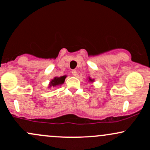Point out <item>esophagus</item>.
Instances as JSON below:
<instances>
[{
  "instance_id": "esophagus-1",
  "label": "esophagus",
  "mask_w": 150,
  "mask_h": 150,
  "mask_svg": "<svg viewBox=\"0 0 150 150\" xmlns=\"http://www.w3.org/2000/svg\"><path fill=\"white\" fill-rule=\"evenodd\" d=\"M72 74L73 76H76L77 75V71L76 70H72Z\"/></svg>"
}]
</instances>
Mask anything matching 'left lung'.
<instances>
[{
    "instance_id": "left-lung-1",
    "label": "left lung",
    "mask_w": 150,
    "mask_h": 150,
    "mask_svg": "<svg viewBox=\"0 0 150 150\" xmlns=\"http://www.w3.org/2000/svg\"><path fill=\"white\" fill-rule=\"evenodd\" d=\"M87 80H88V82H89V83H93L94 80H95L92 79L91 77H88V78H87Z\"/></svg>"
}]
</instances>
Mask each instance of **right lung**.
Returning <instances> with one entry per match:
<instances>
[{"instance_id":"right-lung-1","label":"right lung","mask_w":150,"mask_h":150,"mask_svg":"<svg viewBox=\"0 0 150 150\" xmlns=\"http://www.w3.org/2000/svg\"><path fill=\"white\" fill-rule=\"evenodd\" d=\"M66 75H63L61 77H55L52 80H50V84H49L48 88L51 87H57V86H60L64 83V80L66 78Z\"/></svg>"}]
</instances>
